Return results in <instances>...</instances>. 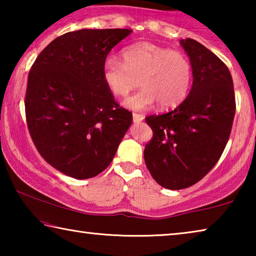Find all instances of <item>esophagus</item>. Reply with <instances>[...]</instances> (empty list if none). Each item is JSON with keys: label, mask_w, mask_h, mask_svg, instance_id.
I'll use <instances>...</instances> for the list:
<instances>
[{"label": "esophagus", "mask_w": 256, "mask_h": 256, "mask_svg": "<svg viewBox=\"0 0 256 256\" xmlns=\"http://www.w3.org/2000/svg\"><path fill=\"white\" fill-rule=\"evenodd\" d=\"M144 120V116L141 115V114H138V112H133V120L136 123H138V122H142V120Z\"/></svg>", "instance_id": "34e87169"}]
</instances>
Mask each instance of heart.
Returning a JSON list of instances; mask_svg holds the SVG:
<instances>
[{"label": "heart", "instance_id": "b5f03b06", "mask_svg": "<svg viewBox=\"0 0 256 256\" xmlns=\"http://www.w3.org/2000/svg\"><path fill=\"white\" fill-rule=\"evenodd\" d=\"M102 78L112 94L126 97L138 84L144 89L125 102L136 110L152 107H175L188 96L192 82V64L178 50L142 42L123 50V63L108 58L102 66Z\"/></svg>", "mask_w": 256, "mask_h": 256}]
</instances>
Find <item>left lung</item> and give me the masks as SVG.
I'll return each instance as SVG.
<instances>
[{"instance_id":"left-lung-1","label":"left lung","mask_w":256,"mask_h":256,"mask_svg":"<svg viewBox=\"0 0 256 256\" xmlns=\"http://www.w3.org/2000/svg\"><path fill=\"white\" fill-rule=\"evenodd\" d=\"M180 45L192 64V89L175 110L146 118L154 133L144 148L146 168L168 190L190 188L214 167L226 148L236 110L226 64L196 40H182Z\"/></svg>"}]
</instances>
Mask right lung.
I'll return each instance as SVG.
<instances>
[{"mask_svg": "<svg viewBox=\"0 0 256 256\" xmlns=\"http://www.w3.org/2000/svg\"><path fill=\"white\" fill-rule=\"evenodd\" d=\"M130 29H81L50 42L29 71L24 108L30 136L50 166L76 180L110 166L132 112L120 107L102 66Z\"/></svg>", "mask_w": 256, "mask_h": 256, "instance_id": "obj_1", "label": "right lung"}]
</instances>
